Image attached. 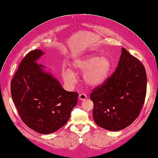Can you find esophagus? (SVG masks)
Wrapping results in <instances>:
<instances>
[{"label": "esophagus", "instance_id": "obj_1", "mask_svg": "<svg viewBox=\"0 0 158 158\" xmlns=\"http://www.w3.org/2000/svg\"><path fill=\"white\" fill-rule=\"evenodd\" d=\"M79 99L81 100H86L87 98V96H86V94L85 93H82L79 94Z\"/></svg>", "mask_w": 158, "mask_h": 158}]
</instances>
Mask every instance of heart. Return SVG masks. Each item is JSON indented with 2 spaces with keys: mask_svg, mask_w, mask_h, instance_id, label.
Instances as JSON below:
<instances>
[{
  "mask_svg": "<svg viewBox=\"0 0 158 158\" xmlns=\"http://www.w3.org/2000/svg\"><path fill=\"white\" fill-rule=\"evenodd\" d=\"M110 69L111 61L107 56L90 55L75 60L72 64V70L64 69L61 76L66 85L72 88L76 83V75L84 73L83 80L86 85L96 88L106 81Z\"/></svg>",
  "mask_w": 158,
  "mask_h": 158,
  "instance_id": "b5f03b06",
  "label": "heart"
}]
</instances>
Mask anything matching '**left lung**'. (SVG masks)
Listing matches in <instances>:
<instances>
[{"mask_svg":"<svg viewBox=\"0 0 158 158\" xmlns=\"http://www.w3.org/2000/svg\"><path fill=\"white\" fill-rule=\"evenodd\" d=\"M121 51L112 76L90 95L94 122L113 131L128 127L137 118L146 95L147 74L143 65L125 48H122Z\"/></svg>","mask_w":158,"mask_h":158,"instance_id":"left-lung-1","label":"left lung"}]
</instances>
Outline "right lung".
<instances>
[{"label": "right lung", "mask_w": 158, "mask_h": 158, "mask_svg": "<svg viewBox=\"0 0 158 158\" xmlns=\"http://www.w3.org/2000/svg\"><path fill=\"white\" fill-rule=\"evenodd\" d=\"M45 52L31 51L23 59L10 83L11 96L21 119L30 128L50 134L69 121L78 93L69 92L51 71L36 62Z\"/></svg>", "instance_id": "add662e5"}]
</instances>
